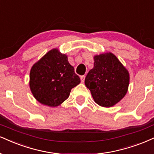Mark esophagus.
I'll list each match as a JSON object with an SVG mask.
<instances>
[{"instance_id": "34e87169", "label": "esophagus", "mask_w": 154, "mask_h": 154, "mask_svg": "<svg viewBox=\"0 0 154 154\" xmlns=\"http://www.w3.org/2000/svg\"><path fill=\"white\" fill-rule=\"evenodd\" d=\"M80 78H81V83H83V82H84V80H85V75H81V76Z\"/></svg>"}]
</instances>
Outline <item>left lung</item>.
I'll return each instance as SVG.
<instances>
[{"label":"left lung","instance_id":"left-lung-1","mask_svg":"<svg viewBox=\"0 0 154 154\" xmlns=\"http://www.w3.org/2000/svg\"><path fill=\"white\" fill-rule=\"evenodd\" d=\"M129 84V74L119 59L111 54L94 57V66L85 79L96 103L111 107L124 97Z\"/></svg>","mask_w":154,"mask_h":154}]
</instances>
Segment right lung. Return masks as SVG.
<instances>
[{
  "instance_id": "1",
  "label": "right lung",
  "mask_w": 154,
  "mask_h": 154,
  "mask_svg": "<svg viewBox=\"0 0 154 154\" xmlns=\"http://www.w3.org/2000/svg\"><path fill=\"white\" fill-rule=\"evenodd\" d=\"M81 82L67 56L58 49L47 53L32 67L30 88L38 101L55 107L68 98L71 89Z\"/></svg>"
}]
</instances>
